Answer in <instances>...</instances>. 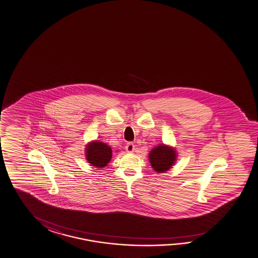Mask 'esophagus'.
Masks as SVG:
<instances>
[{
	"instance_id": "1",
	"label": "esophagus",
	"mask_w": 258,
	"mask_h": 258,
	"mask_svg": "<svg viewBox=\"0 0 258 258\" xmlns=\"http://www.w3.org/2000/svg\"><path fill=\"white\" fill-rule=\"evenodd\" d=\"M125 149H126V152L132 153L133 151H135V145L132 142H128L125 147Z\"/></svg>"
}]
</instances>
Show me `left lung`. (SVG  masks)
<instances>
[{
  "mask_svg": "<svg viewBox=\"0 0 258 258\" xmlns=\"http://www.w3.org/2000/svg\"><path fill=\"white\" fill-rule=\"evenodd\" d=\"M149 160L156 172L164 173L175 164L177 151L173 147L160 144L150 151Z\"/></svg>",
  "mask_w": 258,
  "mask_h": 258,
  "instance_id": "1",
  "label": "left lung"
}]
</instances>
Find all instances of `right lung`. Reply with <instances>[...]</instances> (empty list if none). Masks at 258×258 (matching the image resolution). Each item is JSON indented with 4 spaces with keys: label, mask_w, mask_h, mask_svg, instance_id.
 I'll use <instances>...</instances> for the list:
<instances>
[{
    "label": "right lung",
    "mask_w": 258,
    "mask_h": 258,
    "mask_svg": "<svg viewBox=\"0 0 258 258\" xmlns=\"http://www.w3.org/2000/svg\"><path fill=\"white\" fill-rule=\"evenodd\" d=\"M86 160L95 168H104L111 161L112 150L102 141H92L86 145Z\"/></svg>",
    "instance_id": "right-lung-1"
}]
</instances>
